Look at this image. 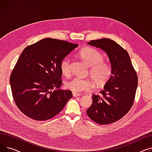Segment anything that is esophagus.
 Listing matches in <instances>:
<instances>
[{
	"label": "esophagus",
	"instance_id": "esophagus-1",
	"mask_svg": "<svg viewBox=\"0 0 152 152\" xmlns=\"http://www.w3.org/2000/svg\"><path fill=\"white\" fill-rule=\"evenodd\" d=\"M81 95V94L80 93L73 92V97H77V96H80Z\"/></svg>",
	"mask_w": 152,
	"mask_h": 152
}]
</instances>
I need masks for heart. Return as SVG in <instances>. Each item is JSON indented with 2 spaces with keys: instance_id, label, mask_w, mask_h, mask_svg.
I'll return each mask as SVG.
<instances>
[{
  "instance_id": "1",
  "label": "heart",
  "mask_w": 152,
  "mask_h": 152,
  "mask_svg": "<svg viewBox=\"0 0 152 152\" xmlns=\"http://www.w3.org/2000/svg\"><path fill=\"white\" fill-rule=\"evenodd\" d=\"M83 61L91 66L89 75L94 83L99 86H104L112 75V68L110 64L104 61L105 55L94 48H86L79 53ZM62 73L68 76L71 73V59L63 58L60 63ZM66 87L75 92H89L94 88V83L90 79L75 77L66 83Z\"/></svg>"
}]
</instances>
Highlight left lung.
Wrapping results in <instances>:
<instances>
[{
  "instance_id": "left-lung-1",
  "label": "left lung",
  "mask_w": 152,
  "mask_h": 152,
  "mask_svg": "<svg viewBox=\"0 0 152 152\" xmlns=\"http://www.w3.org/2000/svg\"><path fill=\"white\" fill-rule=\"evenodd\" d=\"M106 52L112 75L100 95L92 94V103L87 114L95 123L108 124L117 121L131 108L135 99L138 77L127 52L113 40L103 38L87 43Z\"/></svg>"
}]
</instances>
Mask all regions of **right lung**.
<instances>
[{"label": "right lung", "instance_id": "right-lung-1", "mask_svg": "<svg viewBox=\"0 0 152 152\" xmlns=\"http://www.w3.org/2000/svg\"><path fill=\"white\" fill-rule=\"evenodd\" d=\"M76 44L46 38L23 50L10 75L16 105L26 116L45 121L58 114L73 97L61 84L60 63Z\"/></svg>", "mask_w": 152, "mask_h": 152}]
</instances>
